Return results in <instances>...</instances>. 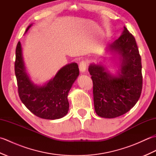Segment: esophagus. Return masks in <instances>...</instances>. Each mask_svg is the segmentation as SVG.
<instances>
[{
    "instance_id": "1",
    "label": "esophagus",
    "mask_w": 156,
    "mask_h": 156,
    "mask_svg": "<svg viewBox=\"0 0 156 156\" xmlns=\"http://www.w3.org/2000/svg\"><path fill=\"white\" fill-rule=\"evenodd\" d=\"M87 63H86L84 61H82L79 64V69H80V71L82 73H84L87 70Z\"/></svg>"
}]
</instances>
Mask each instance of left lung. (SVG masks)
<instances>
[{"label": "left lung", "instance_id": "1", "mask_svg": "<svg viewBox=\"0 0 156 156\" xmlns=\"http://www.w3.org/2000/svg\"><path fill=\"white\" fill-rule=\"evenodd\" d=\"M107 52L118 61L119 69L115 74L101 62L90 64L88 72L93 82L96 113L102 118L112 119L124 115L137 103L143 79L136 41L125 26L119 39L107 46Z\"/></svg>", "mask_w": 156, "mask_h": 156}]
</instances>
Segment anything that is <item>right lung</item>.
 Wrapping results in <instances>:
<instances>
[{"label":"right lung","instance_id":"1","mask_svg":"<svg viewBox=\"0 0 156 156\" xmlns=\"http://www.w3.org/2000/svg\"><path fill=\"white\" fill-rule=\"evenodd\" d=\"M32 25L28 26L25 34ZM15 72L20 99L32 113L49 120L61 119L67 115L68 92L79 76L76 63L66 64L59 69L54 78L44 84H35L27 72L21 44L19 41L16 48Z\"/></svg>","mask_w":156,"mask_h":156}]
</instances>
